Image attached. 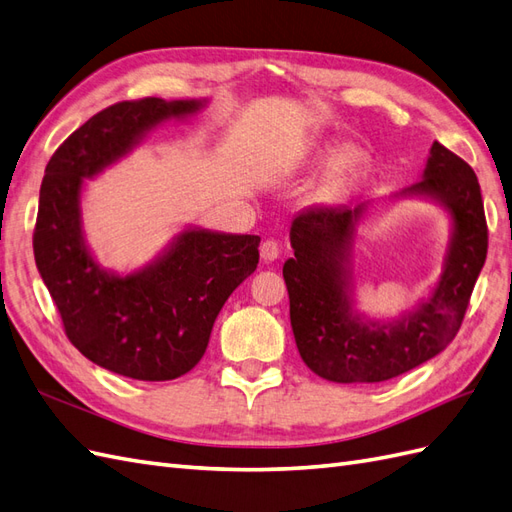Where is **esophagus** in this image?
<instances>
[{"label":"esophagus","mask_w":512,"mask_h":512,"mask_svg":"<svg viewBox=\"0 0 512 512\" xmlns=\"http://www.w3.org/2000/svg\"><path fill=\"white\" fill-rule=\"evenodd\" d=\"M259 253H261V259H264V261L279 259V255H281V244H279L277 240H266L264 244H261Z\"/></svg>","instance_id":"1"}]
</instances>
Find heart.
Instances as JSON below:
<instances>
[{
	"mask_svg": "<svg viewBox=\"0 0 512 512\" xmlns=\"http://www.w3.org/2000/svg\"><path fill=\"white\" fill-rule=\"evenodd\" d=\"M368 164V151L355 147V144H350V147L342 149L335 157V164H333V175L335 179H346L361 173V170Z\"/></svg>",
	"mask_w": 512,
	"mask_h": 512,
	"instance_id": "heart-1",
	"label": "heart"
}]
</instances>
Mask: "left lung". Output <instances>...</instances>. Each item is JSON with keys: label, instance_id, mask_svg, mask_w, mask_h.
<instances>
[{"label": "left lung", "instance_id": "8db88e82", "mask_svg": "<svg viewBox=\"0 0 512 512\" xmlns=\"http://www.w3.org/2000/svg\"><path fill=\"white\" fill-rule=\"evenodd\" d=\"M404 194L441 201L452 214L454 235L435 294L391 324L352 316L348 298L352 235L368 203L316 205L292 222L294 257L283 266L292 331L307 368L326 381H389L439 355L461 329L489 248L478 177L456 153L432 142L424 179Z\"/></svg>", "mask_w": 512, "mask_h": 512}]
</instances>
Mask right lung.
I'll return each instance as SVG.
<instances>
[{
  "instance_id": "right-lung-1",
  "label": "right lung",
  "mask_w": 512,
  "mask_h": 512,
  "mask_svg": "<svg viewBox=\"0 0 512 512\" xmlns=\"http://www.w3.org/2000/svg\"><path fill=\"white\" fill-rule=\"evenodd\" d=\"M201 106L157 97L114 103L60 144L41 183L34 259L64 333L86 359L136 381H173L201 361L222 305L259 264V235L183 231L155 264L116 277L86 251L82 181L119 160L144 131Z\"/></svg>"
}]
</instances>
